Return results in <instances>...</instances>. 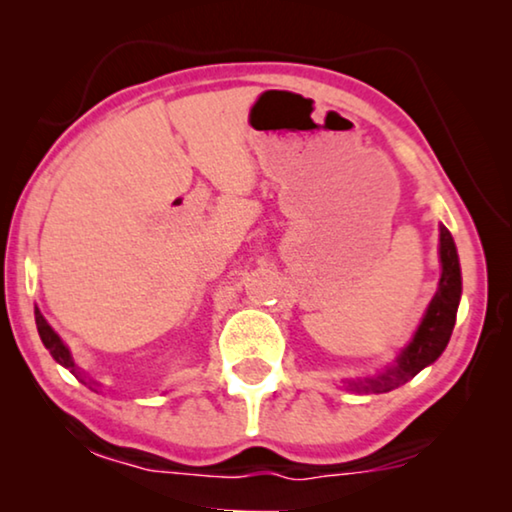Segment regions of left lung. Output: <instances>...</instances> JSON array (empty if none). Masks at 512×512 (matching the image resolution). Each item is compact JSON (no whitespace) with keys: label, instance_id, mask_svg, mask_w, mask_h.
Returning <instances> with one entry per match:
<instances>
[{"label":"left lung","instance_id":"1","mask_svg":"<svg viewBox=\"0 0 512 512\" xmlns=\"http://www.w3.org/2000/svg\"><path fill=\"white\" fill-rule=\"evenodd\" d=\"M440 282L436 296L431 298L426 307L422 321H419L412 340L401 349L396 356L394 366L382 370L375 377H363V380H349V389L359 391V394H387V391L401 387L412 380L419 370L431 366L440 354L445 352L447 342H450L454 321H457V310L461 300V268L459 254L454 247L450 230L440 226Z\"/></svg>","mask_w":512,"mask_h":512}]
</instances>
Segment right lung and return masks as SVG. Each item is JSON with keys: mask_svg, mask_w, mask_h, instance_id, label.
Listing matches in <instances>:
<instances>
[{"mask_svg": "<svg viewBox=\"0 0 512 512\" xmlns=\"http://www.w3.org/2000/svg\"><path fill=\"white\" fill-rule=\"evenodd\" d=\"M34 319H37V331H39V338H41V342H44V347L48 349V352H51L53 359L58 361L60 366H65V368L69 370V373H72L74 377H79V380H81L83 384H88V387L93 389V391L100 389L102 384H97V382H93V380H86V375H83V370L74 363V359H72V352H69V347L65 345V342H62L60 335L53 331L51 324H48V321L44 319V314L39 312V307H34Z\"/></svg>", "mask_w": 512, "mask_h": 512, "instance_id": "add662e5", "label": "right lung"}]
</instances>
